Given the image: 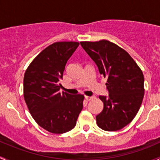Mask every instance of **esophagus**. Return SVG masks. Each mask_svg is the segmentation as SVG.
Returning a JSON list of instances; mask_svg holds the SVG:
<instances>
[{
    "mask_svg": "<svg viewBox=\"0 0 160 160\" xmlns=\"http://www.w3.org/2000/svg\"><path fill=\"white\" fill-rule=\"evenodd\" d=\"M92 98H93L92 96H88V95H85V98L87 100V101H90Z\"/></svg>",
    "mask_w": 160,
    "mask_h": 160,
    "instance_id": "1",
    "label": "esophagus"
}]
</instances>
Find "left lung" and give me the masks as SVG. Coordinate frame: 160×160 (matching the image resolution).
Segmentation results:
<instances>
[{"label":"left lung","instance_id":"8db88e82","mask_svg":"<svg viewBox=\"0 0 160 160\" xmlns=\"http://www.w3.org/2000/svg\"><path fill=\"white\" fill-rule=\"evenodd\" d=\"M81 45L107 78L108 96L100 95L103 110L96 116L98 127L117 131L129 124L139 112L144 96V76L124 49L107 40L81 42Z\"/></svg>","mask_w":160,"mask_h":160}]
</instances>
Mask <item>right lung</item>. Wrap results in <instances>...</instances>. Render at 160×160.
Segmentation results:
<instances>
[{
	"label": "right lung",
	"instance_id": "add662e5",
	"mask_svg": "<svg viewBox=\"0 0 160 160\" xmlns=\"http://www.w3.org/2000/svg\"><path fill=\"white\" fill-rule=\"evenodd\" d=\"M78 42H55L31 62L24 77V98L31 116L42 128L55 134L73 129L83 108V95L59 92L65 65Z\"/></svg>",
	"mask_w": 160,
	"mask_h": 160
}]
</instances>
